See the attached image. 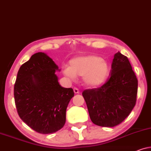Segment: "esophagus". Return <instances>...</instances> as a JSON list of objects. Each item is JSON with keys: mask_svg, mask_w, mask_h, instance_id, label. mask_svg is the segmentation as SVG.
<instances>
[{"mask_svg": "<svg viewBox=\"0 0 151 151\" xmlns=\"http://www.w3.org/2000/svg\"><path fill=\"white\" fill-rule=\"evenodd\" d=\"M73 90H74V92H75V94H78V93H79V90H78V89H77L76 88H74Z\"/></svg>", "mask_w": 151, "mask_h": 151, "instance_id": "34e87169", "label": "esophagus"}]
</instances>
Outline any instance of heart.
<instances>
[{
    "label": "heart",
    "instance_id": "b5f03b06",
    "mask_svg": "<svg viewBox=\"0 0 151 151\" xmlns=\"http://www.w3.org/2000/svg\"><path fill=\"white\" fill-rule=\"evenodd\" d=\"M109 72L107 63L96 55L75 57L70 61L69 67L63 69V73L66 78L73 80L76 76H83L85 83L91 87L99 86L103 83Z\"/></svg>",
    "mask_w": 151,
    "mask_h": 151
}]
</instances>
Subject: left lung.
Segmentation results:
<instances>
[{"instance_id":"8db88e82","label":"left lung","mask_w":151,"mask_h":151,"mask_svg":"<svg viewBox=\"0 0 151 151\" xmlns=\"http://www.w3.org/2000/svg\"><path fill=\"white\" fill-rule=\"evenodd\" d=\"M110 74L103 86L82 93L91 120L98 126L120 124L136 103L138 82L128 58L120 52L114 55Z\"/></svg>"}]
</instances>
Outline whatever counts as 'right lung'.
<instances>
[{
	"label": "right lung",
	"instance_id": "obj_1",
	"mask_svg": "<svg viewBox=\"0 0 151 151\" xmlns=\"http://www.w3.org/2000/svg\"><path fill=\"white\" fill-rule=\"evenodd\" d=\"M59 68L44 52L33 55L21 65L14 85V100L20 118L36 132L49 134L60 130L65 122L72 88L58 82Z\"/></svg>",
	"mask_w": 151,
	"mask_h": 151
}]
</instances>
